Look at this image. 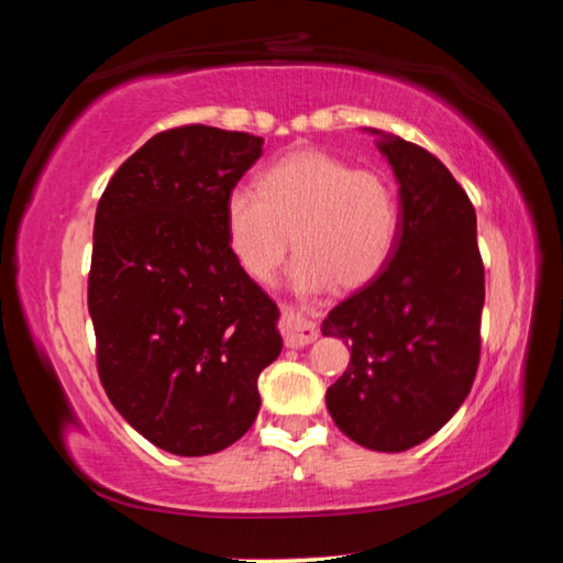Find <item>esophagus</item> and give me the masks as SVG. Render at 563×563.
<instances>
[{"label": "esophagus", "mask_w": 563, "mask_h": 563, "mask_svg": "<svg viewBox=\"0 0 563 563\" xmlns=\"http://www.w3.org/2000/svg\"><path fill=\"white\" fill-rule=\"evenodd\" d=\"M280 332L285 338V345L288 347H305V345H310L312 340H318V335H320L316 322L305 318L302 312H295L292 308H283Z\"/></svg>", "instance_id": "obj_1"}]
</instances>
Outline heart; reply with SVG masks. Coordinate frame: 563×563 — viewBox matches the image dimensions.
I'll return each mask as SVG.
<instances>
[{"mask_svg": "<svg viewBox=\"0 0 563 563\" xmlns=\"http://www.w3.org/2000/svg\"><path fill=\"white\" fill-rule=\"evenodd\" d=\"M399 225L393 184L325 151H292L261 170L258 188L235 186L225 196L235 263L253 280L271 283L292 233L290 285L298 292L367 285L393 258Z\"/></svg>", "mask_w": 563, "mask_h": 563, "instance_id": "heart-1", "label": "heart"}]
</instances>
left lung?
I'll return each instance as SVG.
<instances>
[{"instance_id": "8db88e82", "label": "left lung", "mask_w": 563, "mask_h": 563, "mask_svg": "<svg viewBox=\"0 0 563 563\" xmlns=\"http://www.w3.org/2000/svg\"><path fill=\"white\" fill-rule=\"evenodd\" d=\"M377 148L399 184V238L377 278L322 322L350 365L325 402L335 424L375 452H405L450 422L479 367L484 265L476 213L440 158L399 136Z\"/></svg>"}]
</instances>
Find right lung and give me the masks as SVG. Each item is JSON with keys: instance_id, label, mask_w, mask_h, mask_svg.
Listing matches in <instances>:
<instances>
[{"instance_id": "obj_1", "label": "right lung", "mask_w": 563, "mask_h": 563, "mask_svg": "<svg viewBox=\"0 0 563 563\" xmlns=\"http://www.w3.org/2000/svg\"><path fill=\"white\" fill-rule=\"evenodd\" d=\"M263 139L203 123L161 131L103 190L89 273L111 405L158 450L216 454L251 430L280 355L278 305L235 263L225 196Z\"/></svg>"}]
</instances>
